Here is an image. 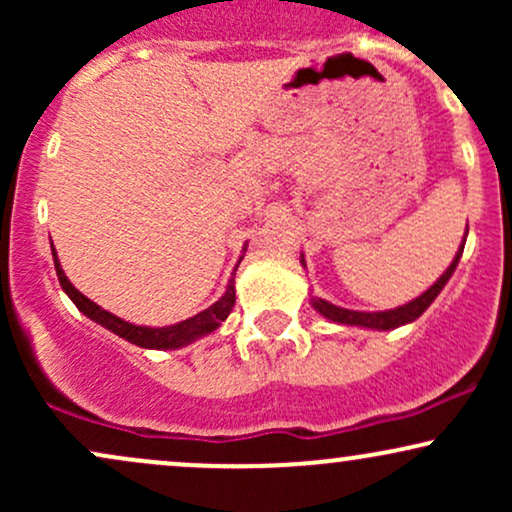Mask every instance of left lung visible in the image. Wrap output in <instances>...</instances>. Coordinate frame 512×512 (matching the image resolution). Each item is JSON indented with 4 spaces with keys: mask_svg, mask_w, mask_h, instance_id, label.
<instances>
[{
    "mask_svg": "<svg viewBox=\"0 0 512 512\" xmlns=\"http://www.w3.org/2000/svg\"><path fill=\"white\" fill-rule=\"evenodd\" d=\"M462 250L464 245L460 248V252L455 255V260L448 269H445V274L440 276L436 284L431 286L426 293H421L419 298H414V301L402 305V308H395V310H385V313H358V310H346V308H339V305H332L327 301H322V298H313V308L320 310L322 315L330 317V320L339 322V325H358V327H370V330H395L399 325H407V322H414L416 317L424 315V310L436 301V296L440 291H443V286L448 284V279L455 272L457 262H460L462 257ZM301 264L305 267V260L301 257Z\"/></svg>",
    "mask_w": 512,
    "mask_h": 512,
    "instance_id": "8db88e82",
    "label": "left lung"
}]
</instances>
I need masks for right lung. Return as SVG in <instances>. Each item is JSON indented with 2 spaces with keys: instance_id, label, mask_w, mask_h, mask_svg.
<instances>
[{
  "instance_id": "add662e5",
  "label": "right lung",
  "mask_w": 512,
  "mask_h": 512,
  "mask_svg": "<svg viewBox=\"0 0 512 512\" xmlns=\"http://www.w3.org/2000/svg\"><path fill=\"white\" fill-rule=\"evenodd\" d=\"M52 260H55L57 279H60L62 289L67 291V296L72 298L81 313L91 317V320L98 322V325H103L105 330L115 332L117 337L127 339V342H132L137 346H144V349H178V346L195 342V339L202 337V334L214 332L216 327L226 320L228 313H231L233 305H236V286H233V279H231V284H228L226 293H223L219 301L211 305V308L202 310L199 315L190 317V320L178 322V325H170V327H139V325H132V322L120 320L117 315L103 310L101 305L88 301L84 293L76 291L72 286V281L64 276L60 262H57L55 248H52Z\"/></svg>"
}]
</instances>
